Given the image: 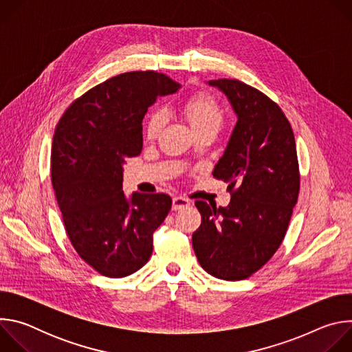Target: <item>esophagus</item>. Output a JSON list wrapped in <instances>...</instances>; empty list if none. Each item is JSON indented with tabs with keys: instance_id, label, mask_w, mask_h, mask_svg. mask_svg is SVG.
Listing matches in <instances>:
<instances>
[{
	"instance_id": "1",
	"label": "esophagus",
	"mask_w": 352,
	"mask_h": 352,
	"mask_svg": "<svg viewBox=\"0 0 352 352\" xmlns=\"http://www.w3.org/2000/svg\"><path fill=\"white\" fill-rule=\"evenodd\" d=\"M189 206V200L181 196H174L173 197V210H181Z\"/></svg>"
}]
</instances>
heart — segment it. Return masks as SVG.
<instances>
[{"mask_svg": "<svg viewBox=\"0 0 352 352\" xmlns=\"http://www.w3.org/2000/svg\"><path fill=\"white\" fill-rule=\"evenodd\" d=\"M182 110L196 132L204 129L214 128L220 129L224 121V110L219 100L208 91H196L188 96L184 103ZM166 124V114L160 109L150 111L143 122V133L147 140H155L159 138Z\"/></svg>", "mask_w": 352, "mask_h": 352, "instance_id": "1", "label": "heart"}]
</instances>
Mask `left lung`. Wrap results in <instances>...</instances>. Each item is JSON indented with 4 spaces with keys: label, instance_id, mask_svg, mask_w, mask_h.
<instances>
[{
    "label": "left lung",
    "instance_id": "1",
    "mask_svg": "<svg viewBox=\"0 0 352 352\" xmlns=\"http://www.w3.org/2000/svg\"><path fill=\"white\" fill-rule=\"evenodd\" d=\"M230 100L236 125L213 177L228 184L227 208L196 200L202 223L192 235L209 274L245 280L280 248L298 202L300 175L295 138L283 110L261 90L236 79L210 80Z\"/></svg>",
    "mask_w": 352,
    "mask_h": 352
}]
</instances>
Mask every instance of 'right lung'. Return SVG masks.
<instances>
[{"instance_id":"add662e5","label":"right lung","mask_w":352,"mask_h":352,"mask_svg":"<svg viewBox=\"0 0 352 352\" xmlns=\"http://www.w3.org/2000/svg\"><path fill=\"white\" fill-rule=\"evenodd\" d=\"M181 87L164 74L132 71L107 79L65 110L53 138L52 182L74 249L97 273L126 277L147 263L153 232L173 200L122 192V166L139 156L142 120L159 96Z\"/></svg>"}]
</instances>
